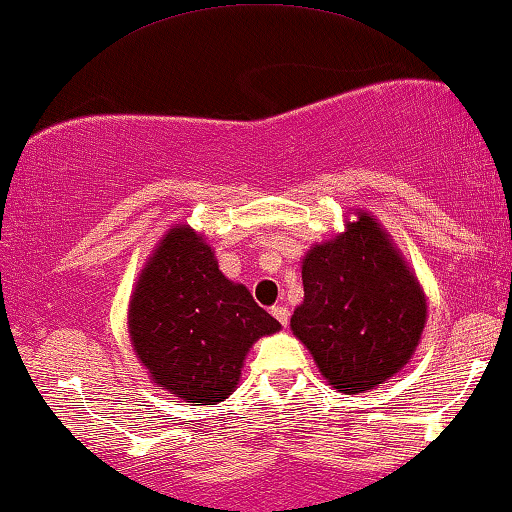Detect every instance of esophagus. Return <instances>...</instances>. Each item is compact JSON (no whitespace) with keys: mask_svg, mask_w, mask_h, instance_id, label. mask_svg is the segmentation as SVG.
<instances>
[{"mask_svg":"<svg viewBox=\"0 0 512 512\" xmlns=\"http://www.w3.org/2000/svg\"><path fill=\"white\" fill-rule=\"evenodd\" d=\"M272 316L277 318V321L284 325H288V316H291V311H288V307H284V305H277V307H272Z\"/></svg>","mask_w":512,"mask_h":512,"instance_id":"obj_1","label":"esophagus"}]
</instances>
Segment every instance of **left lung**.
Wrapping results in <instances>:
<instances>
[{
	"label": "left lung",
	"instance_id": "obj_1",
	"mask_svg": "<svg viewBox=\"0 0 512 512\" xmlns=\"http://www.w3.org/2000/svg\"><path fill=\"white\" fill-rule=\"evenodd\" d=\"M302 286L291 330L332 388L374 390L409 362L425 328V293L369 214L309 249Z\"/></svg>",
	"mask_w": 512,
	"mask_h": 512
}]
</instances>
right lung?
<instances>
[{
  "mask_svg": "<svg viewBox=\"0 0 512 512\" xmlns=\"http://www.w3.org/2000/svg\"><path fill=\"white\" fill-rule=\"evenodd\" d=\"M279 328L189 226L170 228L129 305L133 351L154 383L196 406L224 402L251 344Z\"/></svg>",
  "mask_w": 512,
  "mask_h": 512,
  "instance_id": "obj_1",
  "label": "right lung"
}]
</instances>
